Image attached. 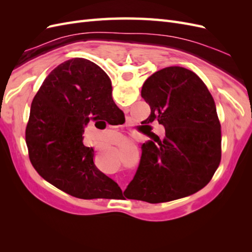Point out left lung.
I'll return each mask as SVG.
<instances>
[{
	"label": "left lung",
	"mask_w": 252,
	"mask_h": 252,
	"mask_svg": "<svg viewBox=\"0 0 252 252\" xmlns=\"http://www.w3.org/2000/svg\"><path fill=\"white\" fill-rule=\"evenodd\" d=\"M141 95L151 109L145 123L158 122L165 136L142 145L139 167L124 195L157 204L199 191L222 155L220 124L208 88L191 70L171 66L150 75Z\"/></svg>",
	"instance_id": "8db88e82"
}]
</instances>
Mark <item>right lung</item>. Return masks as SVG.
<instances>
[{
	"instance_id": "obj_1",
	"label": "right lung",
	"mask_w": 252,
	"mask_h": 252,
	"mask_svg": "<svg viewBox=\"0 0 252 252\" xmlns=\"http://www.w3.org/2000/svg\"><path fill=\"white\" fill-rule=\"evenodd\" d=\"M109 78L96 64L75 58L45 79L30 107L25 139L30 162L43 179L84 200L122 192L94 163V148L83 144L90 121H116L123 114L112 100Z\"/></svg>"
}]
</instances>
